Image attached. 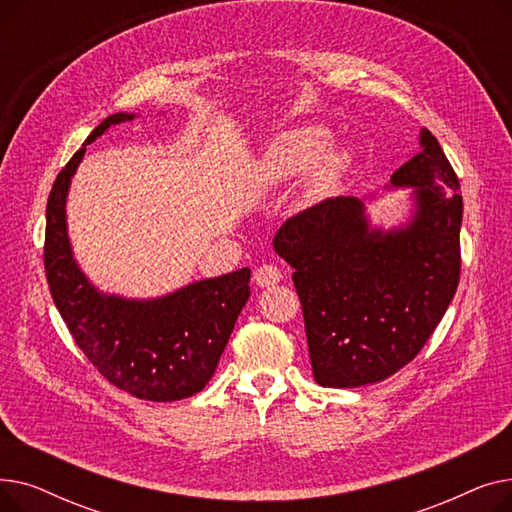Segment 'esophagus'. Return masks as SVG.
Returning a JSON list of instances; mask_svg holds the SVG:
<instances>
[{
  "label": "esophagus",
  "mask_w": 512,
  "mask_h": 512,
  "mask_svg": "<svg viewBox=\"0 0 512 512\" xmlns=\"http://www.w3.org/2000/svg\"><path fill=\"white\" fill-rule=\"evenodd\" d=\"M253 280H255L257 286L267 288V286H274V284H278L282 280V272L278 270L276 265H261V267H257V270H255Z\"/></svg>",
  "instance_id": "1"
}]
</instances>
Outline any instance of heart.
<instances>
[{
  "label": "heart",
  "instance_id": "1",
  "mask_svg": "<svg viewBox=\"0 0 512 512\" xmlns=\"http://www.w3.org/2000/svg\"><path fill=\"white\" fill-rule=\"evenodd\" d=\"M328 132L321 126H297L280 132L267 143L253 170V184L259 191H274L305 174V195L309 201L330 197L351 168L353 153L344 145H324Z\"/></svg>",
  "mask_w": 512,
  "mask_h": 512
}]
</instances>
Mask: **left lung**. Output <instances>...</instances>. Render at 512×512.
<instances>
[{"label":"left lung","instance_id":"1","mask_svg":"<svg viewBox=\"0 0 512 512\" xmlns=\"http://www.w3.org/2000/svg\"><path fill=\"white\" fill-rule=\"evenodd\" d=\"M419 147L386 186L411 188L409 218L400 226H375L369 195L328 199L276 232V253L294 267L319 386L359 388L390 378L417 357L459 286L461 184L427 128Z\"/></svg>","mask_w":512,"mask_h":512}]
</instances>
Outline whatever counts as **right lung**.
<instances>
[{
  "mask_svg": "<svg viewBox=\"0 0 512 512\" xmlns=\"http://www.w3.org/2000/svg\"><path fill=\"white\" fill-rule=\"evenodd\" d=\"M137 114L107 116L58 174L47 201L45 274L80 351L116 388L153 402L201 392L228 344L236 319L251 297V270L186 284L155 299H126L99 290L74 259L66 199L87 145Z\"/></svg>",
  "mask_w": 512,
  "mask_h": 512,
  "instance_id": "add662e5",
  "label": "right lung"
}]
</instances>
